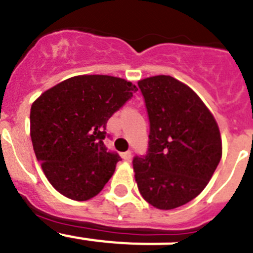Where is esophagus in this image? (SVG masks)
Instances as JSON below:
<instances>
[{
	"mask_svg": "<svg viewBox=\"0 0 253 253\" xmlns=\"http://www.w3.org/2000/svg\"><path fill=\"white\" fill-rule=\"evenodd\" d=\"M122 157H123V160H125V161H128V162H130V161H131V152H130V151L124 152V153L122 154Z\"/></svg>",
	"mask_w": 253,
	"mask_h": 253,
	"instance_id": "obj_1",
	"label": "esophagus"
}]
</instances>
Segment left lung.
<instances>
[{"instance_id": "8db88e82", "label": "left lung", "mask_w": 253, "mask_h": 253, "mask_svg": "<svg viewBox=\"0 0 253 253\" xmlns=\"http://www.w3.org/2000/svg\"><path fill=\"white\" fill-rule=\"evenodd\" d=\"M149 119L146 156L133 169L140 195L152 207L175 209L202 193L222 158L213 114L189 86L171 76L138 82Z\"/></svg>"}]
</instances>
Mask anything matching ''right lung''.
<instances>
[{"label": "right lung", "instance_id": "right-lung-1", "mask_svg": "<svg viewBox=\"0 0 253 253\" xmlns=\"http://www.w3.org/2000/svg\"><path fill=\"white\" fill-rule=\"evenodd\" d=\"M137 90L131 82L113 76H75L33 102L31 142L58 193L84 202L104 189L122 160L105 147L106 123Z\"/></svg>", "mask_w": 253, "mask_h": 253}]
</instances>
